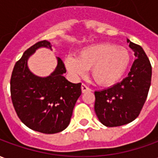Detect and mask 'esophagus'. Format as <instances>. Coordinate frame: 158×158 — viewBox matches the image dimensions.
<instances>
[{
    "label": "esophagus",
    "instance_id": "34e87169",
    "mask_svg": "<svg viewBox=\"0 0 158 158\" xmlns=\"http://www.w3.org/2000/svg\"><path fill=\"white\" fill-rule=\"evenodd\" d=\"M81 89H82L83 93H85V92H87V91H89V90H91V89H89L88 86L85 85V84H82V85H81Z\"/></svg>",
    "mask_w": 158,
    "mask_h": 158
}]
</instances>
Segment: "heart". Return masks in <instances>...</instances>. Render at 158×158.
<instances>
[{
	"label": "heart",
	"instance_id": "heart-1",
	"mask_svg": "<svg viewBox=\"0 0 158 158\" xmlns=\"http://www.w3.org/2000/svg\"><path fill=\"white\" fill-rule=\"evenodd\" d=\"M131 56L124 47L111 43H97L80 50L78 56H69L65 66L74 76L85 74L91 69V75L101 85H113L118 82L129 69Z\"/></svg>",
	"mask_w": 158,
	"mask_h": 158
}]
</instances>
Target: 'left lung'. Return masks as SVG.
<instances>
[{
    "mask_svg": "<svg viewBox=\"0 0 158 158\" xmlns=\"http://www.w3.org/2000/svg\"><path fill=\"white\" fill-rule=\"evenodd\" d=\"M135 52L128 76L112 87L95 91V112L106 127H117L132 122L139 116L148 95L152 80V65L142 47L127 39Z\"/></svg>",
    "mask_w": 158,
    "mask_h": 158,
    "instance_id": "1",
    "label": "left lung"
}]
</instances>
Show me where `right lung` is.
<instances>
[{
    "label": "right lung",
    "instance_id": "add662e5",
    "mask_svg": "<svg viewBox=\"0 0 158 158\" xmlns=\"http://www.w3.org/2000/svg\"><path fill=\"white\" fill-rule=\"evenodd\" d=\"M40 47L52 50L47 40L37 42L16 62L10 82L11 97L16 113L27 127L43 134H56L69 126L81 95V83L73 84L66 79L65 66L59 57L50 75L34 74L28 67V60Z\"/></svg>",
    "mask_w": 158,
    "mask_h": 158
}]
</instances>
